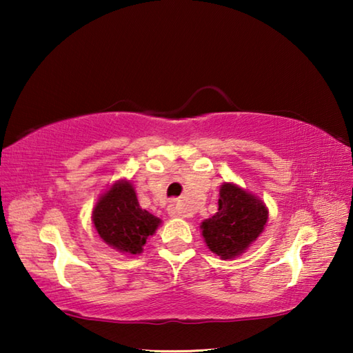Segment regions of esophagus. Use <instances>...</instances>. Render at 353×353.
Masks as SVG:
<instances>
[{"label": "esophagus", "mask_w": 353, "mask_h": 353, "mask_svg": "<svg viewBox=\"0 0 353 353\" xmlns=\"http://www.w3.org/2000/svg\"><path fill=\"white\" fill-rule=\"evenodd\" d=\"M168 214H170V216H172V218L181 216V210H179L176 204H171V205L168 207Z\"/></svg>", "instance_id": "1"}]
</instances>
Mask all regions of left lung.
I'll return each mask as SVG.
<instances>
[{
	"label": "left lung",
	"mask_w": 353,
	"mask_h": 353,
	"mask_svg": "<svg viewBox=\"0 0 353 353\" xmlns=\"http://www.w3.org/2000/svg\"><path fill=\"white\" fill-rule=\"evenodd\" d=\"M218 204L216 214L201 225L202 236L212 252L224 260L234 259L265 229L268 210L261 201L234 183L221 187Z\"/></svg>",
	"instance_id": "1"
}]
</instances>
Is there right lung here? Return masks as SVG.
Masks as SVG:
<instances>
[{"label":"right lung","instance_id":"add662e5","mask_svg":"<svg viewBox=\"0 0 353 353\" xmlns=\"http://www.w3.org/2000/svg\"><path fill=\"white\" fill-rule=\"evenodd\" d=\"M93 223L99 236L119 252L140 254L160 224L143 210L129 182H118L103 194L93 208Z\"/></svg>","mask_w":353,"mask_h":353}]
</instances>
